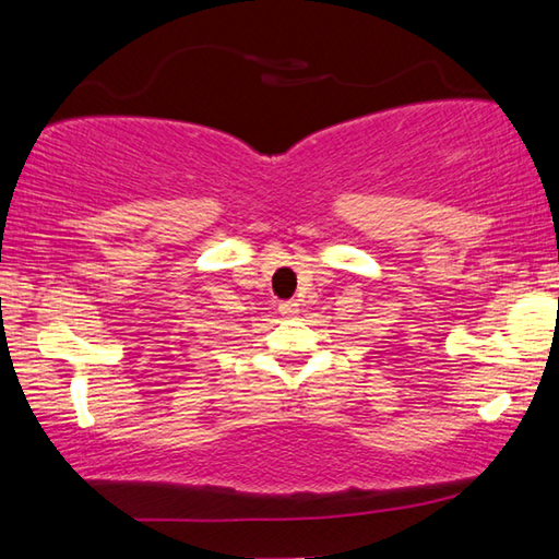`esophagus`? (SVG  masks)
<instances>
[{
  "label": "esophagus",
  "instance_id": "1",
  "mask_svg": "<svg viewBox=\"0 0 559 559\" xmlns=\"http://www.w3.org/2000/svg\"><path fill=\"white\" fill-rule=\"evenodd\" d=\"M281 314H296L298 312V302L296 300H283L278 306Z\"/></svg>",
  "mask_w": 559,
  "mask_h": 559
}]
</instances>
